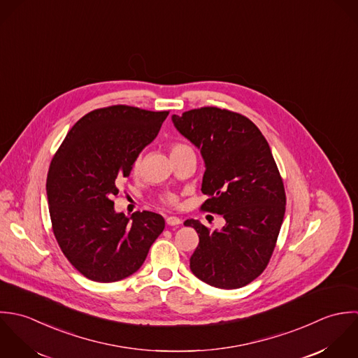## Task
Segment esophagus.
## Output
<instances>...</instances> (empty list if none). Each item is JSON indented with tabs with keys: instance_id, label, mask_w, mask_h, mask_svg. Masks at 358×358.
<instances>
[{
	"instance_id": "1",
	"label": "esophagus",
	"mask_w": 358,
	"mask_h": 358,
	"mask_svg": "<svg viewBox=\"0 0 358 358\" xmlns=\"http://www.w3.org/2000/svg\"><path fill=\"white\" fill-rule=\"evenodd\" d=\"M166 222H167V225H170V227H176V225H180V224H181V218H178V217H176V215H169V217L166 218Z\"/></svg>"
}]
</instances>
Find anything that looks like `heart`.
I'll use <instances>...</instances> for the list:
<instances>
[{"label": "heart", "instance_id": "b5f03b06", "mask_svg": "<svg viewBox=\"0 0 358 358\" xmlns=\"http://www.w3.org/2000/svg\"><path fill=\"white\" fill-rule=\"evenodd\" d=\"M187 149H189V148H188V146H185V145L178 143V145H174V146L171 148V153L180 152V150H187ZM166 201H167V202H170V203H174V202H176V198H174V196H167V198H166Z\"/></svg>", "mask_w": 358, "mask_h": 358}]
</instances>
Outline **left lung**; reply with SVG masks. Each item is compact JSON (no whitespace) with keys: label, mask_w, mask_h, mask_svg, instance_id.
Masks as SVG:
<instances>
[{"label":"left lung","mask_w":358,"mask_h":358,"mask_svg":"<svg viewBox=\"0 0 358 358\" xmlns=\"http://www.w3.org/2000/svg\"><path fill=\"white\" fill-rule=\"evenodd\" d=\"M177 131L201 149L205 162L202 209L225 225L210 231L199 220V245L189 259L195 277L220 289L250 284L267 267L285 215V189L268 143L245 116L218 108L173 115Z\"/></svg>","instance_id":"1"}]
</instances>
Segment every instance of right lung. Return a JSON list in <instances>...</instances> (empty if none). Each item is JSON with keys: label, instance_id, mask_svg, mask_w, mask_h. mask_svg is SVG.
<instances>
[{"label": "right lung", "instance_id": "1", "mask_svg": "<svg viewBox=\"0 0 358 358\" xmlns=\"http://www.w3.org/2000/svg\"><path fill=\"white\" fill-rule=\"evenodd\" d=\"M169 112L116 105L81 117L54 156L47 199L55 238L84 277L116 282L137 273L164 229L152 212L115 210L117 181L129 177Z\"/></svg>", "mask_w": 358, "mask_h": 358}]
</instances>
